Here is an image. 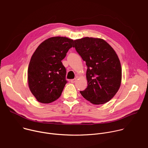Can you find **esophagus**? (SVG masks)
<instances>
[{"mask_svg":"<svg viewBox=\"0 0 148 148\" xmlns=\"http://www.w3.org/2000/svg\"><path fill=\"white\" fill-rule=\"evenodd\" d=\"M76 81H77V79L76 78H75V79H71V83H74L75 82H76Z\"/></svg>","mask_w":148,"mask_h":148,"instance_id":"34e87169","label":"esophagus"}]
</instances>
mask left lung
Segmentation results:
<instances>
[{
    "instance_id": "8db88e82",
    "label": "left lung",
    "mask_w": 148,
    "mask_h": 148,
    "mask_svg": "<svg viewBox=\"0 0 148 148\" xmlns=\"http://www.w3.org/2000/svg\"><path fill=\"white\" fill-rule=\"evenodd\" d=\"M74 43L73 47L88 67V86L81 94L92 104L107 103L121 85L122 70L117 55L103 39L85 37L75 40Z\"/></svg>"
}]
</instances>
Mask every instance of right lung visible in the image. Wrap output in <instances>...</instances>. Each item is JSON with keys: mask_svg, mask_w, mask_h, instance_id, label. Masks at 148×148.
Instances as JSON below:
<instances>
[{"mask_svg": "<svg viewBox=\"0 0 148 148\" xmlns=\"http://www.w3.org/2000/svg\"><path fill=\"white\" fill-rule=\"evenodd\" d=\"M74 42L64 36L49 38L33 53L28 69V84L39 102L50 103L61 96L67 83L66 70L62 60Z\"/></svg>", "mask_w": 148, "mask_h": 148, "instance_id": "1", "label": "right lung"}]
</instances>
